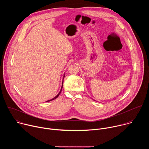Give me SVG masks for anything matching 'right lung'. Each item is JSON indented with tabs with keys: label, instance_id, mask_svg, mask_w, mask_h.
Segmentation results:
<instances>
[{
	"label": "right lung",
	"instance_id": "right-lung-1",
	"mask_svg": "<svg viewBox=\"0 0 149 149\" xmlns=\"http://www.w3.org/2000/svg\"><path fill=\"white\" fill-rule=\"evenodd\" d=\"M64 77L65 76H63V78H64ZM62 86H63V82H62V87H61V91H60V92L58 93V94L55 97H54V98H52V99H51V100H48V101H47V102H48V101H52V100H54V99H55V98H56L58 96H59V95L60 94V93H61V91H62Z\"/></svg>",
	"mask_w": 149,
	"mask_h": 149
}]
</instances>
